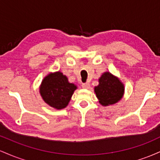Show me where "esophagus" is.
<instances>
[{"label":"esophagus","mask_w":160,"mask_h":160,"mask_svg":"<svg viewBox=\"0 0 160 160\" xmlns=\"http://www.w3.org/2000/svg\"><path fill=\"white\" fill-rule=\"evenodd\" d=\"M82 87L83 88V89H89V87H90V84H89V82H85V83L82 84Z\"/></svg>","instance_id":"esophagus-1"}]
</instances>
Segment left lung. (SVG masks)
<instances>
[{
    "label": "left lung",
    "instance_id": "1",
    "mask_svg": "<svg viewBox=\"0 0 160 160\" xmlns=\"http://www.w3.org/2000/svg\"><path fill=\"white\" fill-rule=\"evenodd\" d=\"M95 92L102 105L108 106L118 102L124 94V85L110 72H104L98 80Z\"/></svg>",
    "mask_w": 160,
    "mask_h": 160
}]
</instances>
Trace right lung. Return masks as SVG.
I'll return each mask as SVG.
<instances>
[{
    "mask_svg": "<svg viewBox=\"0 0 160 160\" xmlns=\"http://www.w3.org/2000/svg\"><path fill=\"white\" fill-rule=\"evenodd\" d=\"M76 89V85L69 82L65 75L57 71L43 78L40 86V93L50 107L61 110L67 107Z\"/></svg>",
    "mask_w": 160,
    "mask_h": 160,
    "instance_id": "add662e5",
    "label": "right lung"
}]
</instances>
